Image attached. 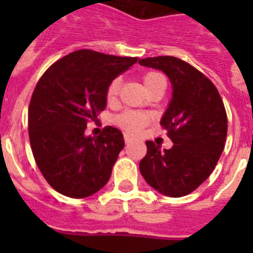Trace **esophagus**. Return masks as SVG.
Listing matches in <instances>:
<instances>
[{"label":"esophagus","mask_w":253,"mask_h":253,"mask_svg":"<svg viewBox=\"0 0 253 253\" xmlns=\"http://www.w3.org/2000/svg\"><path fill=\"white\" fill-rule=\"evenodd\" d=\"M124 140H125V143H126V144H129V143H130L131 140H133V138H131L130 135H128V134H125V135H124Z\"/></svg>","instance_id":"esophagus-1"}]
</instances>
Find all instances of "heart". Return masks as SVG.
Instances as JSON below:
<instances>
[{
	"instance_id": "1",
	"label": "heart",
	"mask_w": 253,
	"mask_h": 253,
	"mask_svg": "<svg viewBox=\"0 0 253 253\" xmlns=\"http://www.w3.org/2000/svg\"><path fill=\"white\" fill-rule=\"evenodd\" d=\"M143 84L146 86L147 91L152 87H154L158 84H166V80L161 73L158 72H148L143 77ZM120 88V80L115 78L106 91V99L109 102H113L116 99V95L119 92ZM149 116L144 113H137V111H125L122 115L116 118V123L124 129L125 131H128L130 134H137L142 130L144 125L148 124Z\"/></svg>"
}]
</instances>
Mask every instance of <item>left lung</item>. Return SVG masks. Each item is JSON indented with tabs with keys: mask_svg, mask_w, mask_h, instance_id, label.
<instances>
[{
	"mask_svg": "<svg viewBox=\"0 0 253 253\" xmlns=\"http://www.w3.org/2000/svg\"><path fill=\"white\" fill-rule=\"evenodd\" d=\"M169 77L172 97L161 118L173 146L162 149L148 140L139 169L149 186L171 198L196 189L215 169L227 138V114L218 90L202 72L175 57L139 59Z\"/></svg>",
	"mask_w": 253,
	"mask_h": 253,
	"instance_id": "obj_1",
	"label": "left lung"
}]
</instances>
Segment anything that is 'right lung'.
<instances>
[{
	"mask_svg": "<svg viewBox=\"0 0 253 253\" xmlns=\"http://www.w3.org/2000/svg\"><path fill=\"white\" fill-rule=\"evenodd\" d=\"M138 58L115 57L82 49L46 69L29 105V139L35 162L54 190L87 198L106 185L124 138L107 126L86 135L87 122L106 107L107 87Z\"/></svg>",
	"mask_w": 253,
	"mask_h": 253,
	"instance_id": "right-lung-1",
	"label": "right lung"
}]
</instances>
